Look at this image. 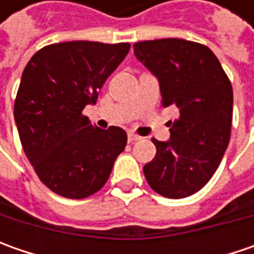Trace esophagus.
I'll return each mask as SVG.
<instances>
[{"label": "esophagus", "instance_id": "34e87169", "mask_svg": "<svg viewBox=\"0 0 254 254\" xmlns=\"http://www.w3.org/2000/svg\"><path fill=\"white\" fill-rule=\"evenodd\" d=\"M138 140H141L140 135H137V134H134V132H130V134H128V142H135L138 141Z\"/></svg>", "mask_w": 254, "mask_h": 254}]
</instances>
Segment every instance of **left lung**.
I'll return each instance as SVG.
<instances>
[{
	"mask_svg": "<svg viewBox=\"0 0 254 254\" xmlns=\"http://www.w3.org/2000/svg\"><path fill=\"white\" fill-rule=\"evenodd\" d=\"M135 58L160 82L162 106L175 104L168 141L152 138L154 160L144 165L148 185L171 199L202 190L228 148L233 113L229 77L205 45L168 38L132 45Z\"/></svg>",
	"mask_w": 254,
	"mask_h": 254,
	"instance_id": "obj_1",
	"label": "left lung"
}]
</instances>
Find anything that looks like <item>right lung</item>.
<instances>
[{"mask_svg":"<svg viewBox=\"0 0 254 254\" xmlns=\"http://www.w3.org/2000/svg\"><path fill=\"white\" fill-rule=\"evenodd\" d=\"M128 51L124 42L72 41L45 46L25 66L14 106L19 140L39 180L61 196L102 190L124 151L123 128L93 127L82 112Z\"/></svg>","mask_w":254,"mask_h":254,"instance_id":"1","label":"right lung"}]
</instances>
